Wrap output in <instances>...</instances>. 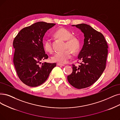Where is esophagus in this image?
Wrapping results in <instances>:
<instances>
[{
    "mask_svg": "<svg viewBox=\"0 0 120 120\" xmlns=\"http://www.w3.org/2000/svg\"><path fill=\"white\" fill-rule=\"evenodd\" d=\"M57 65L58 66H65V65L64 64H60V63H57Z\"/></svg>",
    "mask_w": 120,
    "mask_h": 120,
    "instance_id": "1",
    "label": "esophagus"
}]
</instances>
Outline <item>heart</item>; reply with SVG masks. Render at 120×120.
<instances>
[{
    "label": "heart",
    "mask_w": 120,
    "mask_h": 120,
    "mask_svg": "<svg viewBox=\"0 0 120 120\" xmlns=\"http://www.w3.org/2000/svg\"><path fill=\"white\" fill-rule=\"evenodd\" d=\"M55 37L60 40L66 41V47L70 50H67L64 52L55 53L51 57V60L53 62L60 64L67 63L72 57V52L77 51L79 48V41L76 37L72 36L70 31L64 28H61L55 31L54 34ZM44 48L49 53L52 52L51 43L49 39H47L44 41Z\"/></svg>",
    "instance_id": "heart-1"
}]
</instances>
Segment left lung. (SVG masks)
Returning a JSON list of instances; mask_svg holds the SVG:
<instances>
[{
    "label": "left lung",
    "mask_w": 120,
    "mask_h": 120,
    "mask_svg": "<svg viewBox=\"0 0 120 120\" xmlns=\"http://www.w3.org/2000/svg\"><path fill=\"white\" fill-rule=\"evenodd\" d=\"M72 26L84 34V45L78 56L82 63L78 67L72 64V72L67 79L71 85L80 89L91 86L102 75L106 67L108 47L103 35L90 25Z\"/></svg>",
    "instance_id": "obj_1"
}]
</instances>
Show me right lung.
Masks as SVG:
<instances>
[{
  "mask_svg": "<svg viewBox=\"0 0 120 120\" xmlns=\"http://www.w3.org/2000/svg\"><path fill=\"white\" fill-rule=\"evenodd\" d=\"M55 23L36 22L20 30L13 41V62L17 75L23 83L37 87L44 83L56 64L41 62L48 58L43 43L44 36Z\"/></svg>",
  "mask_w": 120,
  "mask_h": 120,
  "instance_id": "obj_1",
  "label": "right lung"
}]
</instances>
